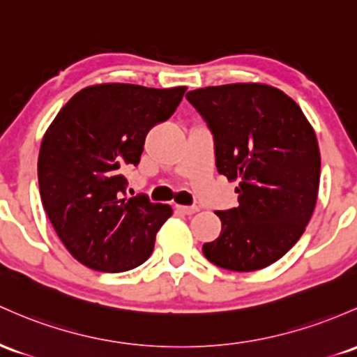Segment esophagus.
<instances>
[{
	"label": "esophagus",
	"instance_id": "esophagus-1",
	"mask_svg": "<svg viewBox=\"0 0 357 357\" xmlns=\"http://www.w3.org/2000/svg\"><path fill=\"white\" fill-rule=\"evenodd\" d=\"M176 210H178L179 213H185V215H193L198 211L197 206H185V205H176Z\"/></svg>",
	"mask_w": 357,
	"mask_h": 357
}]
</instances>
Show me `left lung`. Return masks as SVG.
<instances>
[{
	"label": "left lung",
	"instance_id": "1",
	"mask_svg": "<svg viewBox=\"0 0 357 357\" xmlns=\"http://www.w3.org/2000/svg\"><path fill=\"white\" fill-rule=\"evenodd\" d=\"M186 98L213 134L217 171L238 181V206L215 211L222 232L203 244V254L229 271L268 268L298 242L315 208L320 151L313 127L269 84L208 86Z\"/></svg>",
	"mask_w": 357,
	"mask_h": 357
}]
</instances>
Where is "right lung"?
Masks as SVG:
<instances>
[{
    "label": "right lung",
    "mask_w": 357,
    "mask_h": 357,
    "mask_svg": "<svg viewBox=\"0 0 357 357\" xmlns=\"http://www.w3.org/2000/svg\"><path fill=\"white\" fill-rule=\"evenodd\" d=\"M186 86L105 83L76 93L47 128L38 154L42 205L70 256L89 269L121 273L149 259L169 205L125 197L154 125L174 113Z\"/></svg>",
    "instance_id": "right-lung-1"
}]
</instances>
